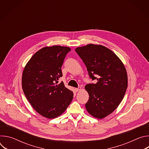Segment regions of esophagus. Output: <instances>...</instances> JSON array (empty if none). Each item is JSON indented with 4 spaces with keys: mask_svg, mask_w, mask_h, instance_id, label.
Wrapping results in <instances>:
<instances>
[{
    "mask_svg": "<svg viewBox=\"0 0 149 149\" xmlns=\"http://www.w3.org/2000/svg\"><path fill=\"white\" fill-rule=\"evenodd\" d=\"M81 90V87H78V88H75V90L77 92L80 91Z\"/></svg>",
    "mask_w": 149,
    "mask_h": 149,
    "instance_id": "obj_1",
    "label": "esophagus"
}]
</instances>
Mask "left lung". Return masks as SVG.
<instances>
[{
    "mask_svg": "<svg viewBox=\"0 0 149 149\" xmlns=\"http://www.w3.org/2000/svg\"><path fill=\"white\" fill-rule=\"evenodd\" d=\"M75 51L90 78L97 80L85 87L90 96L86 109L94 117L102 119L112 113L123 99L128 83L125 68L111 50L101 45L90 44Z\"/></svg>",
    "mask_w": 149,
    "mask_h": 149,
    "instance_id": "left-lung-1",
    "label": "left lung"
}]
</instances>
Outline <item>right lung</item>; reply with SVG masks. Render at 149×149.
Segmentation results:
<instances>
[{"instance_id": "add662e5", "label": "right lung", "mask_w": 149, "mask_h": 149, "mask_svg": "<svg viewBox=\"0 0 149 149\" xmlns=\"http://www.w3.org/2000/svg\"><path fill=\"white\" fill-rule=\"evenodd\" d=\"M71 51L67 47L54 45L37 51L26 63L22 73L24 93L35 110L49 119L64 112L73 99V92L58 80L61 67Z\"/></svg>"}]
</instances>
